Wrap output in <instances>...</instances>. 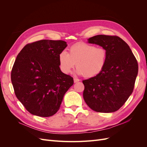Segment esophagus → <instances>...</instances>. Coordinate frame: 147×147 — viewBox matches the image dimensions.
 <instances>
[{"label": "esophagus", "mask_w": 147, "mask_h": 147, "mask_svg": "<svg viewBox=\"0 0 147 147\" xmlns=\"http://www.w3.org/2000/svg\"><path fill=\"white\" fill-rule=\"evenodd\" d=\"M74 83H77V82L80 81V80L78 78H74Z\"/></svg>", "instance_id": "obj_1"}]
</instances>
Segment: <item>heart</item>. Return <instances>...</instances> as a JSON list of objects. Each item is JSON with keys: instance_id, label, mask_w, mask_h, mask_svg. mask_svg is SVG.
I'll return each instance as SVG.
<instances>
[{"instance_id": "obj_1", "label": "heart", "mask_w": 147, "mask_h": 147, "mask_svg": "<svg viewBox=\"0 0 147 147\" xmlns=\"http://www.w3.org/2000/svg\"><path fill=\"white\" fill-rule=\"evenodd\" d=\"M107 59L104 47H96L86 43H78L69 48V53L62 51L59 56V65L64 74H69L76 65L77 73L91 78L103 71Z\"/></svg>"}]
</instances>
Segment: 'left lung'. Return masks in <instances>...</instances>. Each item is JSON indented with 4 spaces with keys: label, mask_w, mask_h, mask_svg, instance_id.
Segmentation results:
<instances>
[{
    "label": "left lung",
    "mask_w": 147,
    "mask_h": 147,
    "mask_svg": "<svg viewBox=\"0 0 147 147\" xmlns=\"http://www.w3.org/2000/svg\"><path fill=\"white\" fill-rule=\"evenodd\" d=\"M90 43L106 49L107 59L103 71L83 80V98L97 112L111 113L119 110L131 96L138 74V63L127 44L115 35H97Z\"/></svg>",
    "instance_id": "8db88e82"
}]
</instances>
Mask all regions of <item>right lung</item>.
Instances as JSON below:
<instances>
[{
    "mask_svg": "<svg viewBox=\"0 0 147 147\" xmlns=\"http://www.w3.org/2000/svg\"><path fill=\"white\" fill-rule=\"evenodd\" d=\"M67 46L63 40H41L26 45L11 72L15 94L29 113L41 117L59 110L73 78L61 72L59 56Z\"/></svg>",
    "mask_w": 147,
    "mask_h": 147,
    "instance_id": "add662e5",
    "label": "right lung"
}]
</instances>
